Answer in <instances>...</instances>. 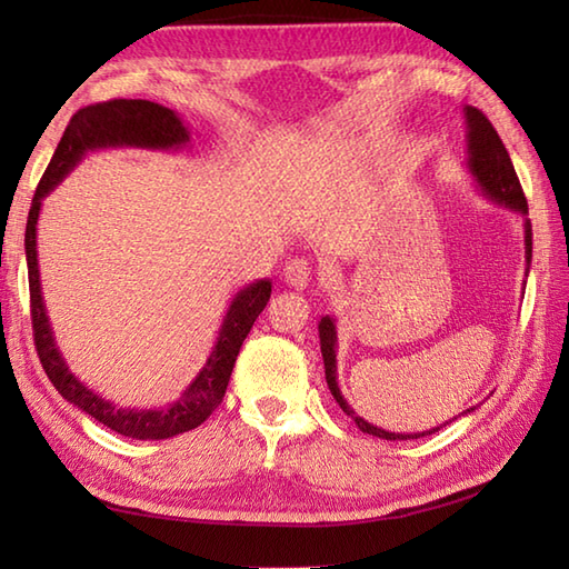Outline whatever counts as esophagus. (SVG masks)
Here are the masks:
<instances>
[{"instance_id":"1","label":"esophagus","mask_w":569,"mask_h":569,"mask_svg":"<svg viewBox=\"0 0 569 569\" xmlns=\"http://www.w3.org/2000/svg\"><path fill=\"white\" fill-rule=\"evenodd\" d=\"M283 281L293 288H306L310 281V266L306 259H291L283 269Z\"/></svg>"}]
</instances>
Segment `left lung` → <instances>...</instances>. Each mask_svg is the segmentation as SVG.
Returning <instances> with one entry per match:
<instances>
[{
    "mask_svg": "<svg viewBox=\"0 0 569 569\" xmlns=\"http://www.w3.org/2000/svg\"><path fill=\"white\" fill-rule=\"evenodd\" d=\"M465 124H467V168L475 183L479 186L481 196L487 200H491L499 208L511 210L516 214L523 217V239H526V276H528V266H530V257H533V229H530V220H528V202L523 196V188L518 183V176L513 171L511 156L506 151L503 141L499 139L497 129L491 127L489 119L481 114L477 107H465ZM318 332H320V352H322V361H325V379H328V389L335 396V401L340 403V408L345 413L357 422V428L367 435H373V438L381 440H418L426 438V435L438 432L440 428L450 426L452 420L475 413L479 406H471L462 413L440 422L438 428L422 430V432H389L383 428H377L373 422L365 420L361 416H357V410L345 401V396L337 386V328L335 320L330 316H325L318 322Z\"/></svg>",
    "mask_w": 569,
    "mask_h": 569,
    "instance_id": "1",
    "label": "left lung"
}]
</instances>
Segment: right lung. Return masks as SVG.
I'll list each match as a JSON object with an SVG mask.
<instances>
[{
    "mask_svg": "<svg viewBox=\"0 0 569 569\" xmlns=\"http://www.w3.org/2000/svg\"><path fill=\"white\" fill-rule=\"evenodd\" d=\"M190 141V131L173 110L149 100H110L100 104L82 107L72 114L70 124L63 131L58 149L48 163L39 188L33 192L27 237L29 266V293H31V325L33 342L39 352L41 365L48 379L58 389V393L78 406L82 413L92 416L102 426L114 430L117 435L134 440H166L173 435L196 430L210 418L212 410L222 403L229 377H232L234 361L247 340L253 320L261 316L271 298V281L261 278L244 288L229 303L224 320L217 332V342L204 361L198 377L188 383L178 401L168 408H117L112 401L98 391L84 386L66 365L63 355L56 345L51 320H48L43 293H41V273H39V251H36V227H39V212L43 198L51 192L63 178L76 168L90 151L100 149H151V151H178Z\"/></svg>",
    "mask_w": 569,
    "mask_h": 569,
    "instance_id": "add662e5",
    "label": "right lung"
}]
</instances>
